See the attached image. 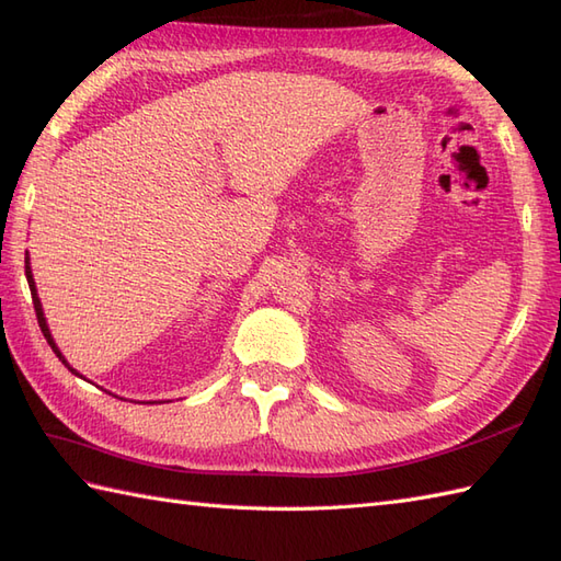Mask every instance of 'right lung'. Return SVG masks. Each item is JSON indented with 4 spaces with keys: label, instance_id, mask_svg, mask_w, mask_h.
Here are the masks:
<instances>
[{
    "label": "right lung",
    "instance_id": "obj_1",
    "mask_svg": "<svg viewBox=\"0 0 561 561\" xmlns=\"http://www.w3.org/2000/svg\"><path fill=\"white\" fill-rule=\"evenodd\" d=\"M25 279H28V286H31V296H33V306H35V316H37V324H41V330H43V334H45L47 344L51 346V351H55L57 358L64 363V366H67L71 373H76V370L69 366V363H67V358L61 356V351L57 348L55 340H51L49 328H47V320H45V312H43V304H41V298H37V289H35V279H33V272H31V263H28V257H25ZM76 375H78V373H76ZM81 377H83V375H81Z\"/></svg>",
    "mask_w": 561,
    "mask_h": 561
}]
</instances>
